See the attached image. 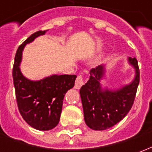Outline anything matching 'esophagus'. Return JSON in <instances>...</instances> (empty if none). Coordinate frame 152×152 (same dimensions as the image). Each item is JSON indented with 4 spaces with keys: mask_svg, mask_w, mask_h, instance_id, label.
<instances>
[{
    "mask_svg": "<svg viewBox=\"0 0 152 152\" xmlns=\"http://www.w3.org/2000/svg\"><path fill=\"white\" fill-rule=\"evenodd\" d=\"M84 79H83V76L81 75H79L77 76V78L76 80V82H75V88L76 89H80V87L84 85Z\"/></svg>",
    "mask_w": 152,
    "mask_h": 152,
    "instance_id": "34e87169",
    "label": "esophagus"
}]
</instances>
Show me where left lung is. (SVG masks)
Masks as SVG:
<instances>
[{
  "instance_id": "8db88e82",
  "label": "left lung",
  "mask_w": 152,
  "mask_h": 152,
  "mask_svg": "<svg viewBox=\"0 0 152 152\" xmlns=\"http://www.w3.org/2000/svg\"><path fill=\"white\" fill-rule=\"evenodd\" d=\"M135 70L133 81L115 89L102 88L100 80L105 76V65L90 70L89 80L80 88L86 124L94 130H105L114 126L130 111L139 84V68L135 58H128Z\"/></svg>"
}]
</instances>
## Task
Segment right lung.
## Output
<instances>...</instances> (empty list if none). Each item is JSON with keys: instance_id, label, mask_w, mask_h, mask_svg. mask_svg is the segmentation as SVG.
Instances as JSON below:
<instances>
[{"instance_id": "1", "label": "right lung", "mask_w": 152, "mask_h": 152, "mask_svg": "<svg viewBox=\"0 0 152 152\" xmlns=\"http://www.w3.org/2000/svg\"><path fill=\"white\" fill-rule=\"evenodd\" d=\"M47 31H38L30 36L16 52L13 80L18 111L27 123L37 130H50L59 122L64 95L75 86L76 75H52L40 80H31L21 72L23 51Z\"/></svg>"}]
</instances>
